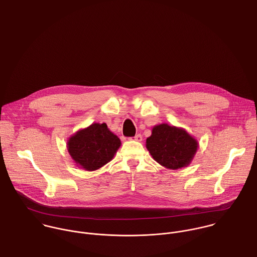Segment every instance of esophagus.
Returning <instances> with one entry per match:
<instances>
[{"label":"esophagus","mask_w":257,"mask_h":257,"mask_svg":"<svg viewBox=\"0 0 257 257\" xmlns=\"http://www.w3.org/2000/svg\"><path fill=\"white\" fill-rule=\"evenodd\" d=\"M134 140L137 141V142H142V141H143V137H142L141 134H138V135L134 138Z\"/></svg>","instance_id":"esophagus-1"}]
</instances>
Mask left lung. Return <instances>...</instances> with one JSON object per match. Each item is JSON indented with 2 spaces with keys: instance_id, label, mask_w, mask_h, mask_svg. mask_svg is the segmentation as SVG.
Returning <instances> with one entry per match:
<instances>
[{
  "instance_id": "1",
  "label": "left lung",
  "mask_w": 257,
  "mask_h": 257,
  "mask_svg": "<svg viewBox=\"0 0 257 257\" xmlns=\"http://www.w3.org/2000/svg\"><path fill=\"white\" fill-rule=\"evenodd\" d=\"M146 143L154 160L171 170L187 167L198 149V142L184 128L167 123L154 126Z\"/></svg>"
}]
</instances>
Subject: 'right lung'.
Instances as JSON below:
<instances>
[{
    "label": "right lung",
    "mask_w": 257,
    "mask_h": 257,
    "mask_svg": "<svg viewBox=\"0 0 257 257\" xmlns=\"http://www.w3.org/2000/svg\"><path fill=\"white\" fill-rule=\"evenodd\" d=\"M120 145L106 123H92L70 137L67 149L78 167L95 171L112 160Z\"/></svg>",
    "instance_id": "right-lung-1"
}]
</instances>
